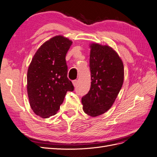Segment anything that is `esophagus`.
Masks as SVG:
<instances>
[{
  "mask_svg": "<svg viewBox=\"0 0 157 157\" xmlns=\"http://www.w3.org/2000/svg\"><path fill=\"white\" fill-rule=\"evenodd\" d=\"M73 85H74V86L76 87V86H77V84H78V80H73Z\"/></svg>",
  "mask_w": 157,
  "mask_h": 157,
  "instance_id": "34e87169",
  "label": "esophagus"
}]
</instances>
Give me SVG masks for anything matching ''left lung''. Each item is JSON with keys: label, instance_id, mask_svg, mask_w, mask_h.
<instances>
[{"label": "left lung", "instance_id": "1", "mask_svg": "<svg viewBox=\"0 0 157 157\" xmlns=\"http://www.w3.org/2000/svg\"><path fill=\"white\" fill-rule=\"evenodd\" d=\"M91 86L82 98L83 111L95 117L111 107L124 81V65L111 47L96 43L90 45Z\"/></svg>", "mask_w": 157, "mask_h": 157}]
</instances>
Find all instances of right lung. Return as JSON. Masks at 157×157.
Returning <instances> with one entry per match:
<instances>
[{"mask_svg": "<svg viewBox=\"0 0 157 157\" xmlns=\"http://www.w3.org/2000/svg\"><path fill=\"white\" fill-rule=\"evenodd\" d=\"M72 41L58 35L38 49L27 71V94L36 115L47 118L59 109L67 92L74 86L67 78L65 56Z\"/></svg>", "mask_w": 157, "mask_h": 157, "instance_id": "1", "label": "right lung"}]
</instances>
